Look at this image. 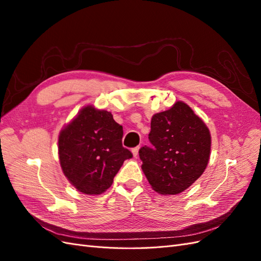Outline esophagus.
<instances>
[{"mask_svg": "<svg viewBox=\"0 0 261 261\" xmlns=\"http://www.w3.org/2000/svg\"><path fill=\"white\" fill-rule=\"evenodd\" d=\"M138 151H139V147H135V148H133L132 149V152H133V155L134 156H137L138 155Z\"/></svg>", "mask_w": 261, "mask_h": 261, "instance_id": "obj_1", "label": "esophagus"}]
</instances>
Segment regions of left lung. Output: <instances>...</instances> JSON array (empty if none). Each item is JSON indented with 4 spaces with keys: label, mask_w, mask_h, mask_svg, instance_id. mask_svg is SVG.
<instances>
[{
    "label": "left lung",
    "mask_w": 261,
    "mask_h": 261,
    "mask_svg": "<svg viewBox=\"0 0 261 261\" xmlns=\"http://www.w3.org/2000/svg\"><path fill=\"white\" fill-rule=\"evenodd\" d=\"M149 140L152 147L139 150L145 175L161 195L184 192L206 170L211 136L207 125L181 101L151 118Z\"/></svg>",
    "instance_id": "8db88e82"
}]
</instances>
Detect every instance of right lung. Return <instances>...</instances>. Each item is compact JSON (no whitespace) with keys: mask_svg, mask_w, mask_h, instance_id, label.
I'll return each mask as SVG.
<instances>
[{"mask_svg":"<svg viewBox=\"0 0 261 261\" xmlns=\"http://www.w3.org/2000/svg\"><path fill=\"white\" fill-rule=\"evenodd\" d=\"M123 127L111 112L84 107L59 135L64 175L78 192L100 195L112 185L123 162L133 156L122 145Z\"/></svg>","mask_w":261,"mask_h":261,"instance_id":"1","label":"right lung"}]
</instances>
